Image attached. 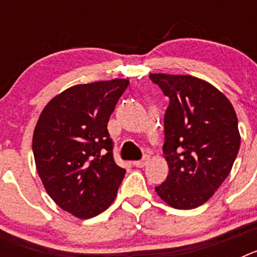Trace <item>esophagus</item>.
Segmentation results:
<instances>
[{
	"label": "esophagus",
	"mask_w": 257,
	"mask_h": 257,
	"mask_svg": "<svg viewBox=\"0 0 257 257\" xmlns=\"http://www.w3.org/2000/svg\"><path fill=\"white\" fill-rule=\"evenodd\" d=\"M148 162H149V157H148V156H145L144 158H143V160L136 161V162L134 163V165H135L136 167H144V166L148 165Z\"/></svg>",
	"instance_id": "esophagus-1"
}]
</instances>
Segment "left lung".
<instances>
[{"mask_svg": "<svg viewBox=\"0 0 257 257\" xmlns=\"http://www.w3.org/2000/svg\"><path fill=\"white\" fill-rule=\"evenodd\" d=\"M170 99L163 154L167 179L157 194L178 210L207 202L230 172L240 145L238 119L228 97L193 76L149 74Z\"/></svg>", "mask_w": 257, "mask_h": 257, "instance_id": "1", "label": "left lung"}]
</instances>
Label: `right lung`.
I'll list each match as a JSON object with an SVG mask.
<instances>
[{"instance_id": "obj_1", "label": "right lung", "mask_w": 257, "mask_h": 257, "mask_svg": "<svg viewBox=\"0 0 257 257\" xmlns=\"http://www.w3.org/2000/svg\"><path fill=\"white\" fill-rule=\"evenodd\" d=\"M128 81L76 85L47 103L33 133L36 169L47 194L78 219L112 205L126 170L113 158L108 121Z\"/></svg>"}]
</instances>
